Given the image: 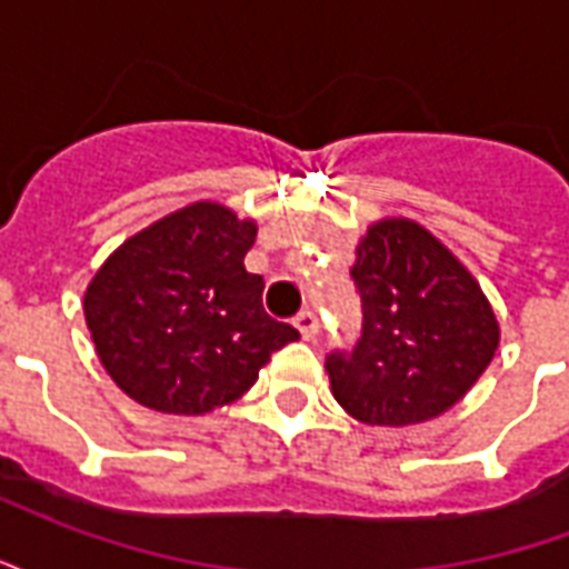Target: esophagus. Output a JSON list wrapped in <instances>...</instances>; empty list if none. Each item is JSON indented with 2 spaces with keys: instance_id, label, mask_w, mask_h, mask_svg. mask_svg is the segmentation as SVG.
<instances>
[{
  "instance_id": "34e87169",
  "label": "esophagus",
  "mask_w": 569,
  "mask_h": 569,
  "mask_svg": "<svg viewBox=\"0 0 569 569\" xmlns=\"http://www.w3.org/2000/svg\"><path fill=\"white\" fill-rule=\"evenodd\" d=\"M296 329L301 332L305 341L317 338V332H320V320H317V313H313V310H301V313L296 317Z\"/></svg>"
}]
</instances>
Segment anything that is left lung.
Here are the masks:
<instances>
[{
  "instance_id": "1",
  "label": "left lung",
  "mask_w": 569,
  "mask_h": 569,
  "mask_svg": "<svg viewBox=\"0 0 569 569\" xmlns=\"http://www.w3.org/2000/svg\"><path fill=\"white\" fill-rule=\"evenodd\" d=\"M350 277L362 338L332 353V396L369 427H411L445 415L485 375L500 322L463 261L423 224L387 216L359 240Z\"/></svg>"
}]
</instances>
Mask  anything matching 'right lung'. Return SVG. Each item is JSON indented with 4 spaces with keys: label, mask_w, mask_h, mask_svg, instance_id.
<instances>
[{
    "label": "right lung",
    "mask_w": 569,
    "mask_h": 569,
    "mask_svg": "<svg viewBox=\"0 0 569 569\" xmlns=\"http://www.w3.org/2000/svg\"><path fill=\"white\" fill-rule=\"evenodd\" d=\"M256 219L194 200L151 222L100 264L84 322L118 390L161 415H207L259 381L298 332L261 308L264 280L243 268Z\"/></svg>",
    "instance_id": "1"
}]
</instances>
